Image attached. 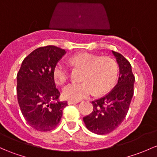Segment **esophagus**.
Instances as JSON below:
<instances>
[{
  "mask_svg": "<svg viewBox=\"0 0 157 157\" xmlns=\"http://www.w3.org/2000/svg\"><path fill=\"white\" fill-rule=\"evenodd\" d=\"M79 101H74V100H68L67 101V104L68 105H72V104H77L78 103Z\"/></svg>",
  "mask_w": 157,
  "mask_h": 157,
  "instance_id": "esophagus-1",
  "label": "esophagus"
}]
</instances>
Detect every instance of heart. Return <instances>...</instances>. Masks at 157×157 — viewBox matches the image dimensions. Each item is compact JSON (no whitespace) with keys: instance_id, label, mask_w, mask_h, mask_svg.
Segmentation results:
<instances>
[{"instance_id":"1","label":"heart","mask_w":157,"mask_h":157,"mask_svg":"<svg viewBox=\"0 0 157 157\" xmlns=\"http://www.w3.org/2000/svg\"><path fill=\"white\" fill-rule=\"evenodd\" d=\"M71 62L86 68L83 83H70L62 89V95L69 100L79 101L92 95L94 92L103 93L113 84L117 74L116 62L110 58H100L90 53H80L71 59ZM67 66L59 62L53 69L56 83H65L68 77Z\"/></svg>"}]
</instances>
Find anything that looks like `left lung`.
Wrapping results in <instances>:
<instances>
[{
    "instance_id": "1",
    "label": "left lung",
    "mask_w": 157,
    "mask_h": 157,
    "mask_svg": "<svg viewBox=\"0 0 157 157\" xmlns=\"http://www.w3.org/2000/svg\"><path fill=\"white\" fill-rule=\"evenodd\" d=\"M119 66L117 83L109 93L92 101L93 110L83 117L86 126L97 135H106L116 129L126 117L134 93L135 77L128 61L112 50Z\"/></svg>"
}]
</instances>
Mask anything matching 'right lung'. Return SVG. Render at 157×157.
<instances>
[{"instance_id": "add662e5", "label": "right lung", "mask_w": 157, "mask_h": 157, "mask_svg": "<svg viewBox=\"0 0 157 157\" xmlns=\"http://www.w3.org/2000/svg\"><path fill=\"white\" fill-rule=\"evenodd\" d=\"M66 53L55 46L39 47L23 60L17 74V98L27 123L34 129L50 131L59 124L67 101H60L53 69Z\"/></svg>"}]
</instances>
